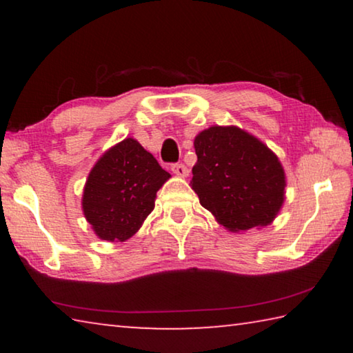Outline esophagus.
I'll return each instance as SVG.
<instances>
[{"mask_svg": "<svg viewBox=\"0 0 353 353\" xmlns=\"http://www.w3.org/2000/svg\"><path fill=\"white\" fill-rule=\"evenodd\" d=\"M171 171L174 172V174L179 176V177H187V176H188V170H187V166H185L183 163L172 165V166H171Z\"/></svg>", "mask_w": 353, "mask_h": 353, "instance_id": "1", "label": "esophagus"}]
</instances>
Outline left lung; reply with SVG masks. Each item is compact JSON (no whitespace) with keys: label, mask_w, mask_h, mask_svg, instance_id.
<instances>
[{"label":"left lung","mask_w":353,"mask_h":353,"mask_svg":"<svg viewBox=\"0 0 353 353\" xmlns=\"http://www.w3.org/2000/svg\"><path fill=\"white\" fill-rule=\"evenodd\" d=\"M191 188L229 232L270 225L285 202L282 163L265 143L238 126H212L194 139Z\"/></svg>","instance_id":"8db88e82"}]
</instances>
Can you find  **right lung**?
I'll list each match as a JSON object with an SVG mask.
<instances>
[{
  "label": "right lung",
  "instance_id": "1",
  "mask_svg": "<svg viewBox=\"0 0 353 353\" xmlns=\"http://www.w3.org/2000/svg\"><path fill=\"white\" fill-rule=\"evenodd\" d=\"M170 177L132 137L107 149L88 172L82 193L83 216L94 235L110 243L132 238Z\"/></svg>",
  "mask_w": 353,
  "mask_h": 353
}]
</instances>
